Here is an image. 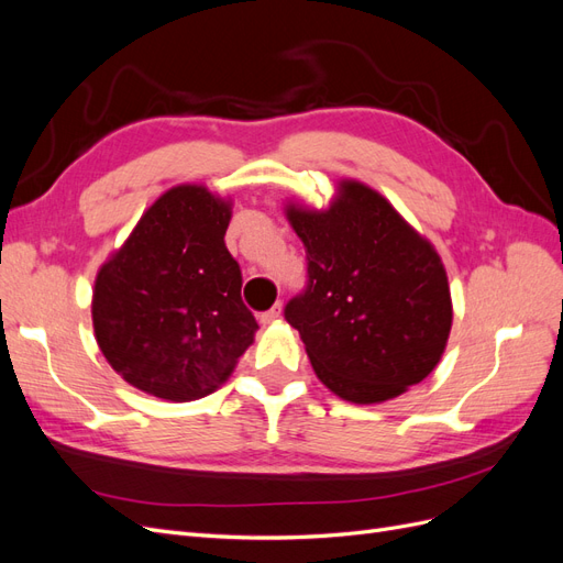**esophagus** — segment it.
Here are the masks:
<instances>
[{"mask_svg": "<svg viewBox=\"0 0 563 563\" xmlns=\"http://www.w3.org/2000/svg\"><path fill=\"white\" fill-rule=\"evenodd\" d=\"M282 302H275V305H272V308L267 310V312H261V323H272V321H277L279 317H282Z\"/></svg>", "mask_w": 563, "mask_h": 563, "instance_id": "obj_1", "label": "esophagus"}]
</instances>
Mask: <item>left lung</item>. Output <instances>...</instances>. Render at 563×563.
I'll return each mask as SVG.
<instances>
[{"label":"left lung","instance_id":"left-lung-1","mask_svg":"<svg viewBox=\"0 0 563 563\" xmlns=\"http://www.w3.org/2000/svg\"><path fill=\"white\" fill-rule=\"evenodd\" d=\"M308 288L286 305L317 378L352 404L424 380L446 350L453 302L437 249L366 183L343 178L327 209L286 201Z\"/></svg>","mask_w":563,"mask_h":563}]
</instances>
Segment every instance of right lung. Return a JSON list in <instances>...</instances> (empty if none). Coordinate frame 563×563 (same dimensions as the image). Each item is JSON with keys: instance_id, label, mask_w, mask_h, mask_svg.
Masks as SVG:
<instances>
[{"instance_id": "add662e5", "label": "right lung", "mask_w": 563, "mask_h": 563, "mask_svg": "<svg viewBox=\"0 0 563 563\" xmlns=\"http://www.w3.org/2000/svg\"><path fill=\"white\" fill-rule=\"evenodd\" d=\"M232 199L166 190L100 265L91 317L108 364L135 389L192 401L223 385L258 331L225 246Z\"/></svg>"}]
</instances>
